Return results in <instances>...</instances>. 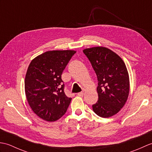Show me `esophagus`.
I'll list each match as a JSON object with an SVG mask.
<instances>
[{"label":"esophagus","instance_id":"34e87169","mask_svg":"<svg viewBox=\"0 0 152 152\" xmlns=\"http://www.w3.org/2000/svg\"><path fill=\"white\" fill-rule=\"evenodd\" d=\"M84 93H85V90L83 89V91L82 92H80L78 93V95L80 96H82L83 95H84Z\"/></svg>","mask_w":152,"mask_h":152}]
</instances>
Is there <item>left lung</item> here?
Masks as SVG:
<instances>
[{"mask_svg":"<svg viewBox=\"0 0 152 152\" xmlns=\"http://www.w3.org/2000/svg\"><path fill=\"white\" fill-rule=\"evenodd\" d=\"M88 58L97 76L99 100L93 110L102 118H109L124 107L129 93V77L121 58L105 47L86 48Z\"/></svg>","mask_w":152,"mask_h":152,"instance_id":"8db88e82","label":"left lung"}]
</instances>
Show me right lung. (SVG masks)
Returning a JSON list of instances; mask_svg holds the SVG:
<instances>
[{
    "label": "right lung",
    "instance_id": "1",
    "mask_svg": "<svg viewBox=\"0 0 152 152\" xmlns=\"http://www.w3.org/2000/svg\"><path fill=\"white\" fill-rule=\"evenodd\" d=\"M76 52L48 51L35 57L28 67L25 91L28 104L45 121H57L65 114L72 99L64 92L61 74Z\"/></svg>",
    "mask_w": 152,
    "mask_h": 152
}]
</instances>
